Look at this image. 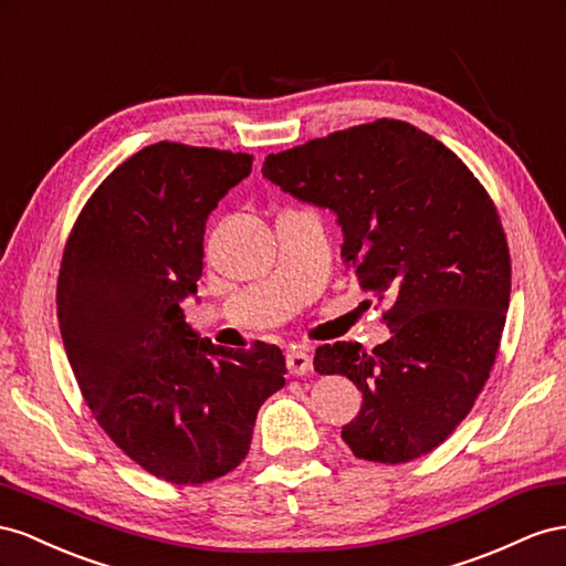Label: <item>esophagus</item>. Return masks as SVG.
<instances>
[{"label":"esophagus","mask_w":566,"mask_h":566,"mask_svg":"<svg viewBox=\"0 0 566 566\" xmlns=\"http://www.w3.org/2000/svg\"><path fill=\"white\" fill-rule=\"evenodd\" d=\"M286 367H289V373H292L294 377L308 375L311 369H313V358H311V353H308V350H303V348L292 350V353L286 355Z\"/></svg>","instance_id":"obj_1"}]
</instances>
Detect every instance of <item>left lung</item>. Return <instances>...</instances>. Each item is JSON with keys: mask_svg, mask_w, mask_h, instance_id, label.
Returning a JSON list of instances; mask_svg holds the SVG:
<instances>
[{"mask_svg": "<svg viewBox=\"0 0 566 566\" xmlns=\"http://www.w3.org/2000/svg\"><path fill=\"white\" fill-rule=\"evenodd\" d=\"M263 177L334 211L346 268L391 301L389 342L315 350L319 375L363 391L342 439L384 464L431 453L470 415L505 327L512 265L489 191L439 139L391 118L270 154Z\"/></svg>", "mask_w": 566, "mask_h": 566, "instance_id": "8db88e82", "label": "left lung"}]
</instances>
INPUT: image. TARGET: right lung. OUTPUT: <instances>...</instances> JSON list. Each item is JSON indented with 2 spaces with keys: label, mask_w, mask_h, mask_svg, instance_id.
I'll return each instance as SVG.
<instances>
[{
  "label": "right lung",
  "mask_w": 566,
  "mask_h": 566,
  "mask_svg": "<svg viewBox=\"0 0 566 566\" xmlns=\"http://www.w3.org/2000/svg\"><path fill=\"white\" fill-rule=\"evenodd\" d=\"M253 156L144 147L80 211L56 284L63 346L96 422L142 470L206 483L247 458L255 415L284 386L277 346H213L185 322L206 220Z\"/></svg>",
  "instance_id": "add662e5"
}]
</instances>
